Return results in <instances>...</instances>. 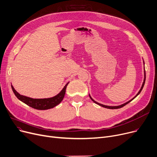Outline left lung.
I'll return each instance as SVG.
<instances>
[{"label": "left lung", "mask_w": 157, "mask_h": 157, "mask_svg": "<svg viewBox=\"0 0 157 157\" xmlns=\"http://www.w3.org/2000/svg\"><path fill=\"white\" fill-rule=\"evenodd\" d=\"M143 63H144V61H143ZM144 81H143V84H142V86H141V89H140V91L138 92L137 93V94L132 99H131V100H129L128 101H127V102H126L125 103H124V104H122V105H119V106H106V105H102V104H100V103H98V102H96V101H95L93 98H92L91 97H90V94H89V97H90V98L91 99V100L93 101V102H94L96 104H97V105H99V106H103V107H104V108H108V109H118V108H122V107H123V106H124L125 105H126L127 104H128V103H130L131 101H132L136 96H137L138 95L140 94V93H141V90H142V89H143V87H144V83H145V80H146V72H145V69H144Z\"/></svg>", "instance_id": "left-lung-1"}]
</instances>
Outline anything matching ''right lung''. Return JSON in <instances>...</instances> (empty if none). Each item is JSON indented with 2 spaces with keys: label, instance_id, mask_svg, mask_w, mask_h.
<instances>
[{
  "label": "right lung",
  "instance_id": "1",
  "mask_svg": "<svg viewBox=\"0 0 157 157\" xmlns=\"http://www.w3.org/2000/svg\"><path fill=\"white\" fill-rule=\"evenodd\" d=\"M67 84L63 87L61 91L59 94L54 97L50 98H44V99H33L29 97H26L23 95L20 94L17 92L14 89L13 86L11 85V87L13 91L15 96L17 97L18 99H20L23 103H25L26 105H29V106L40 110H45L52 108L59 105L62 100L63 99L64 95L66 93V89L68 84Z\"/></svg>",
  "mask_w": 157,
  "mask_h": 157
}]
</instances>
